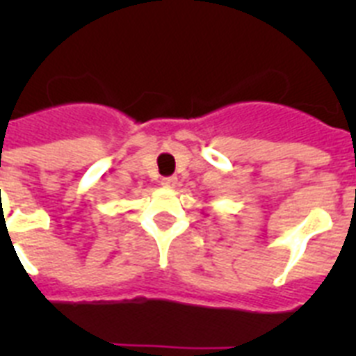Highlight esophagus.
I'll return each mask as SVG.
<instances>
[{
    "label": "esophagus",
    "instance_id": "1",
    "mask_svg": "<svg viewBox=\"0 0 356 356\" xmlns=\"http://www.w3.org/2000/svg\"><path fill=\"white\" fill-rule=\"evenodd\" d=\"M162 185L165 188H175L178 185V178L176 176H168V178H162Z\"/></svg>",
    "mask_w": 356,
    "mask_h": 356
}]
</instances>
